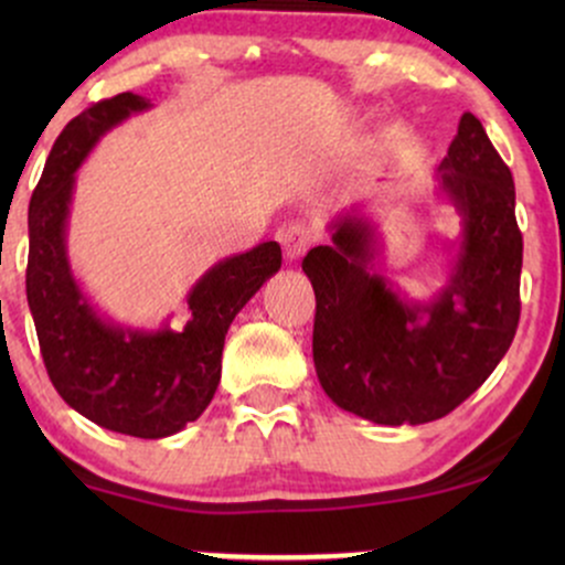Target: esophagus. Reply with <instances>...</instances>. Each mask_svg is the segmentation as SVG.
Masks as SVG:
<instances>
[{
	"label": "esophagus",
	"instance_id": "obj_1",
	"mask_svg": "<svg viewBox=\"0 0 565 565\" xmlns=\"http://www.w3.org/2000/svg\"><path fill=\"white\" fill-rule=\"evenodd\" d=\"M276 238H278V244L284 246V255H287V260L291 263V260H300V257L305 255V249L313 244V231L302 223H289L276 233Z\"/></svg>",
	"mask_w": 565,
	"mask_h": 565
}]
</instances>
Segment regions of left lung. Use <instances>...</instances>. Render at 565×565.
I'll return each mask as SVG.
<instances>
[{"instance_id": "left-lung-1", "label": "left lung", "mask_w": 565, "mask_h": 565, "mask_svg": "<svg viewBox=\"0 0 565 565\" xmlns=\"http://www.w3.org/2000/svg\"><path fill=\"white\" fill-rule=\"evenodd\" d=\"M462 217L446 287L412 302L374 270L377 228L350 210L302 270L316 291L313 364L323 393L377 425H425L470 398L508 353L521 319L523 236L512 174L481 121L462 114L438 167Z\"/></svg>"}]
</instances>
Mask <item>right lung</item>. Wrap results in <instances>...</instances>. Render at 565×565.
I'll list each match as a JSON object with an SVG mask.
<instances>
[{
	"label": "right lung",
	"instance_id": "obj_1",
	"mask_svg": "<svg viewBox=\"0 0 565 565\" xmlns=\"http://www.w3.org/2000/svg\"><path fill=\"white\" fill-rule=\"evenodd\" d=\"M151 100L121 93L71 119L57 135L29 204L25 297L55 391L106 430L167 438L210 406L220 382L228 327L281 268V246L263 242L212 265L188 291L183 329H129L103 319L71 270L66 231L76 170L97 140L148 111Z\"/></svg>",
	"mask_w": 565,
	"mask_h": 565
}]
</instances>
